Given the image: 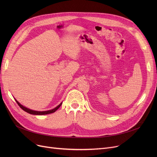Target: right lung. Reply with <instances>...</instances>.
<instances>
[{
    "mask_svg": "<svg viewBox=\"0 0 157 157\" xmlns=\"http://www.w3.org/2000/svg\"><path fill=\"white\" fill-rule=\"evenodd\" d=\"M16 100V99H15ZM16 103L18 104V105L20 107V108L25 111H26L27 113H29V114H36V115H43V114H50V113H53L54 112H55L58 109H59L60 107L61 106L62 104H60L59 105H58L57 107H56L55 108L52 109V110H49V111H34V110H31L30 109H28L27 108H25V107H24L23 105H22L21 104H20L16 100Z\"/></svg>",
    "mask_w": 157,
    "mask_h": 157,
    "instance_id": "obj_1",
    "label": "right lung"
}]
</instances>
